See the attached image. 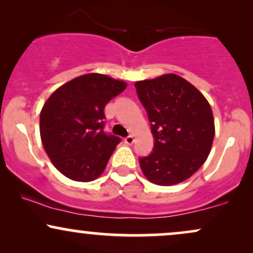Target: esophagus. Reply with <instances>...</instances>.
Returning <instances> with one entry per match:
<instances>
[{
  "mask_svg": "<svg viewBox=\"0 0 253 253\" xmlns=\"http://www.w3.org/2000/svg\"><path fill=\"white\" fill-rule=\"evenodd\" d=\"M124 141H125V144L132 145L133 143H134V138H133L132 135H128V136H126V138L124 139Z\"/></svg>",
  "mask_w": 253,
  "mask_h": 253,
  "instance_id": "esophagus-1",
  "label": "esophagus"
}]
</instances>
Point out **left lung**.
<instances>
[{"instance_id": "obj_1", "label": "left lung", "mask_w": 253, "mask_h": 253, "mask_svg": "<svg viewBox=\"0 0 253 253\" xmlns=\"http://www.w3.org/2000/svg\"><path fill=\"white\" fill-rule=\"evenodd\" d=\"M155 138L150 156L139 159L143 173L158 185L178 184L207 161L215 134L213 112L193 84L175 74L134 84Z\"/></svg>"}]
</instances>
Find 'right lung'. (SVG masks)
I'll return each mask as SVG.
<instances>
[{
    "instance_id": "obj_1",
    "label": "right lung",
    "mask_w": 253,
    "mask_h": 253,
    "mask_svg": "<svg viewBox=\"0 0 253 253\" xmlns=\"http://www.w3.org/2000/svg\"><path fill=\"white\" fill-rule=\"evenodd\" d=\"M127 83L102 74H85L63 84L40 112V136L56 169L72 181L102 175L120 138L103 132L104 107Z\"/></svg>"
}]
</instances>
